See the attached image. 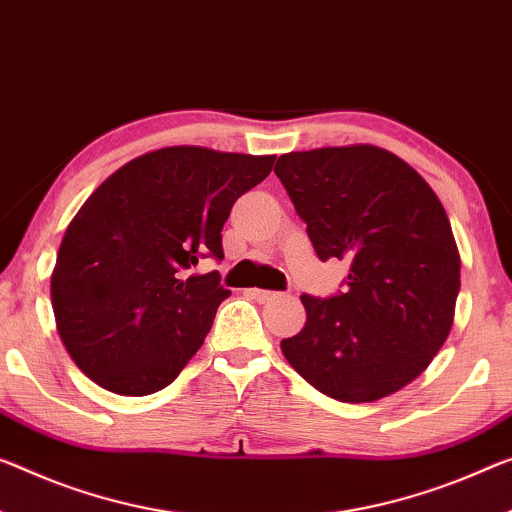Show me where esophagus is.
I'll list each match as a JSON object with an SVG mask.
<instances>
[{
  "instance_id": "34e87169",
  "label": "esophagus",
  "mask_w": 512,
  "mask_h": 512,
  "mask_svg": "<svg viewBox=\"0 0 512 512\" xmlns=\"http://www.w3.org/2000/svg\"><path fill=\"white\" fill-rule=\"evenodd\" d=\"M249 295L254 297L256 302H272V300H279V297H283V293H274V290H261V288H251Z\"/></svg>"
}]
</instances>
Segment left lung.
I'll return each instance as SVG.
<instances>
[{
	"label": "left lung",
	"instance_id": "8db88e82",
	"mask_svg": "<svg viewBox=\"0 0 512 512\" xmlns=\"http://www.w3.org/2000/svg\"><path fill=\"white\" fill-rule=\"evenodd\" d=\"M286 187L320 261L350 263L345 290L302 295L306 325L283 338L288 364L343 403L403 389L442 348L460 293V256L437 194L377 146L286 153Z\"/></svg>",
	"mask_w": 512,
	"mask_h": 512
}]
</instances>
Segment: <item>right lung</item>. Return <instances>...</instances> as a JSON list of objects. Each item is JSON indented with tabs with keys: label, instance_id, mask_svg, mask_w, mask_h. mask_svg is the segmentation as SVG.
<instances>
[{
	"label": "right lung",
	"instance_id": "right-lung-1",
	"mask_svg": "<svg viewBox=\"0 0 512 512\" xmlns=\"http://www.w3.org/2000/svg\"><path fill=\"white\" fill-rule=\"evenodd\" d=\"M274 155L171 146L123 164L77 212L52 274V309L80 371L119 396L176 380L231 295L217 270L233 203Z\"/></svg>",
	"mask_w": 512,
	"mask_h": 512
}]
</instances>
